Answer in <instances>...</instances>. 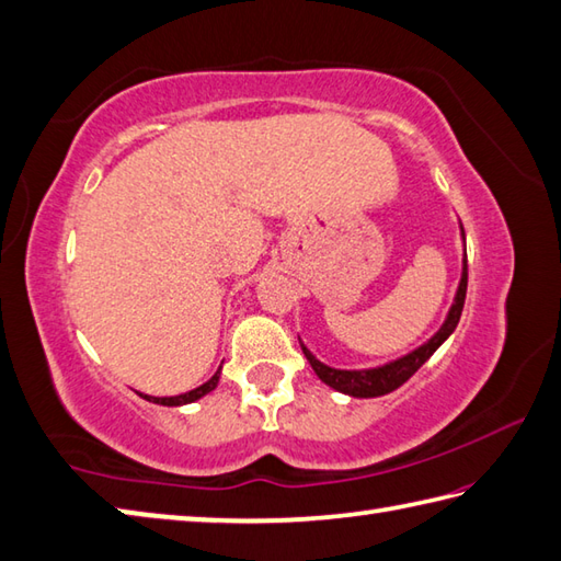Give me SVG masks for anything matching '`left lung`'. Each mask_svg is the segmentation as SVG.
Here are the masks:
<instances>
[{"label":"left lung","instance_id":"obj_1","mask_svg":"<svg viewBox=\"0 0 561 561\" xmlns=\"http://www.w3.org/2000/svg\"><path fill=\"white\" fill-rule=\"evenodd\" d=\"M459 236H462V240H465L462 224H459ZM465 296H467V248L462 255V277H459L453 306H449L440 331H437L431 340H425L423 345L411 350L409 355L391 359V362H387V365L369 367V369H335L318 359L311 350L301 343V337H299V343H301L306 359H309V365L318 375V379L328 383V387L340 391V393H347V397H353V399H377V397H383V393L397 391L401 383L409 381L415 371H419L425 362L433 357L435 350L455 333L459 316H462V309H465Z\"/></svg>","mask_w":561,"mask_h":561}]
</instances>
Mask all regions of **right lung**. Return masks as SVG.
I'll return each mask as SVG.
<instances>
[{"label":"right lung","instance_id":"1","mask_svg":"<svg viewBox=\"0 0 561 561\" xmlns=\"http://www.w3.org/2000/svg\"><path fill=\"white\" fill-rule=\"evenodd\" d=\"M218 379H221V367H218L216 375L208 379L206 383H202V387H196V389L186 391V393H180V397H162L160 399V397H148V393H138V397L150 401V403H158V405H186V403L199 401L202 397H206V393H211L218 387Z\"/></svg>","mask_w":561,"mask_h":561}]
</instances>
